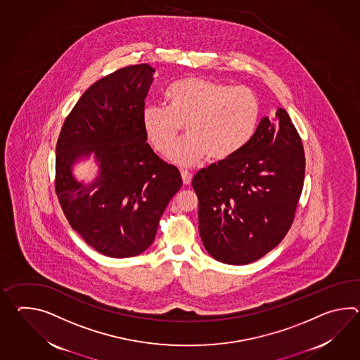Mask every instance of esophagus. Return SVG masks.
Masks as SVG:
<instances>
[{
    "label": "esophagus",
    "instance_id": "esophagus-1",
    "mask_svg": "<svg viewBox=\"0 0 360 360\" xmlns=\"http://www.w3.org/2000/svg\"><path fill=\"white\" fill-rule=\"evenodd\" d=\"M181 174H182V179H184V184H186V186H188V184H191V181H192L191 173H188V172H187V170H182V172H181Z\"/></svg>",
    "mask_w": 360,
    "mask_h": 360
}]
</instances>
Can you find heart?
Instances as JSON below:
<instances>
[{
  "label": "heart",
  "mask_w": 360,
  "mask_h": 360,
  "mask_svg": "<svg viewBox=\"0 0 360 360\" xmlns=\"http://www.w3.org/2000/svg\"><path fill=\"white\" fill-rule=\"evenodd\" d=\"M164 102L167 108H144L142 129L156 151L168 153L184 127L188 136L169 153V160L181 167L207 156L214 162L232 159L250 143L261 116L253 90L200 76L172 84Z\"/></svg>",
  "instance_id": "heart-1"
}]
</instances>
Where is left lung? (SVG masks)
<instances>
[{"mask_svg": "<svg viewBox=\"0 0 360 360\" xmlns=\"http://www.w3.org/2000/svg\"><path fill=\"white\" fill-rule=\"evenodd\" d=\"M304 178L301 138L284 108L264 117L250 143L192 179L199 232L210 256L227 264L255 262L289 231Z\"/></svg>", "mask_w": 360, "mask_h": 360, "instance_id": "1", "label": "left lung"}]
</instances>
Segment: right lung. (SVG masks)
<instances>
[{"instance_id": "obj_1", "label": "right lung", "mask_w": 360, "mask_h": 360, "mask_svg": "<svg viewBox=\"0 0 360 360\" xmlns=\"http://www.w3.org/2000/svg\"><path fill=\"white\" fill-rule=\"evenodd\" d=\"M155 70L136 64L94 82L67 116L56 143V191L64 216L91 248L128 258L153 243L160 217L182 187L174 165L159 159L142 129L144 99ZM96 158L90 184L72 165Z\"/></svg>"}]
</instances>
